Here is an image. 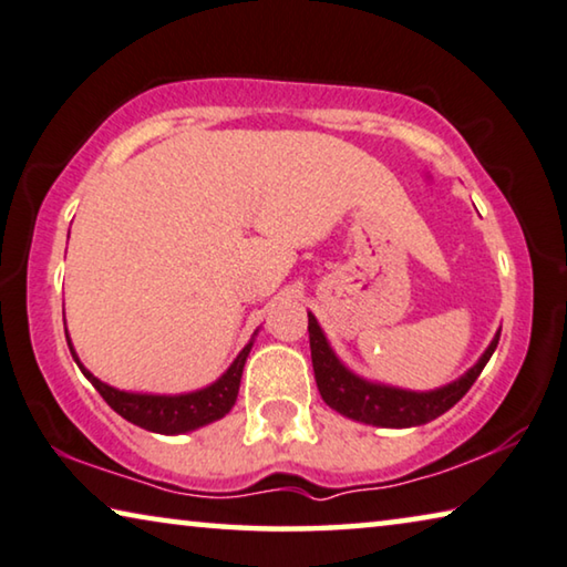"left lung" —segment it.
<instances>
[{
	"label": "left lung",
	"mask_w": 567,
	"mask_h": 567,
	"mask_svg": "<svg viewBox=\"0 0 567 567\" xmlns=\"http://www.w3.org/2000/svg\"><path fill=\"white\" fill-rule=\"evenodd\" d=\"M309 344H311V364L313 378H317V388L324 403L334 408L337 413L354 421L382 425V429H411V425H423L433 421L454 408L461 398L468 393L478 374H482L484 364L489 362L496 344H499V334L494 337L489 350L484 352L472 370L464 378L451 382L446 388L433 390V393H408V390L372 385L364 382L344 368L337 360L334 352L329 350L324 334L317 324V319L309 313Z\"/></svg>",
	"instance_id": "8db88e82"
}]
</instances>
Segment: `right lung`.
I'll return each instance as SVG.
<instances>
[{
	"label": "right lung",
	"mask_w": 567,
	"mask_h": 567,
	"mask_svg": "<svg viewBox=\"0 0 567 567\" xmlns=\"http://www.w3.org/2000/svg\"><path fill=\"white\" fill-rule=\"evenodd\" d=\"M68 347H71V339H68ZM248 344L246 350L238 354V360L230 364V370L223 374L220 380L213 382L210 388L197 390V393H187V395H136V393H124V390H116L101 382L99 378L83 368L81 360H78L73 347V360L78 362V368L83 370L85 378L91 380V385L99 390L101 398L116 411L121 417H126L128 423L138 425V429L154 431V433H185V431H195L199 425L213 423L217 417H223L225 413H230V408L235 405V398H238V388H240V374H243V364H246V357L250 352Z\"/></svg>",
	"instance_id": "1"
}]
</instances>
